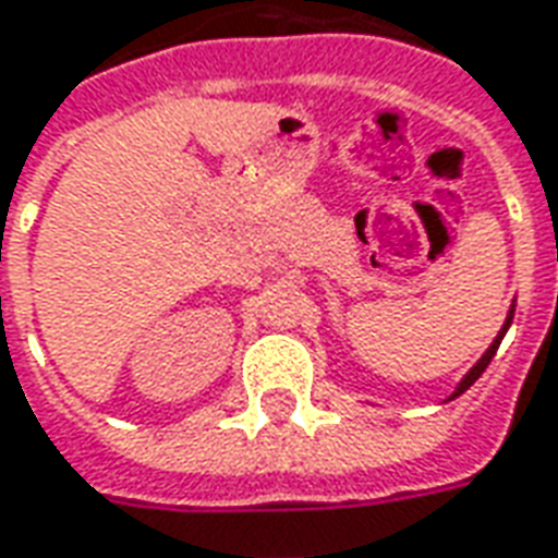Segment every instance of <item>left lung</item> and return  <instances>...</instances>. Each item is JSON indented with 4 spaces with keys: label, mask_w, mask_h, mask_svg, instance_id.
Segmentation results:
<instances>
[{
    "label": "left lung",
    "mask_w": 558,
    "mask_h": 558,
    "mask_svg": "<svg viewBox=\"0 0 558 558\" xmlns=\"http://www.w3.org/2000/svg\"><path fill=\"white\" fill-rule=\"evenodd\" d=\"M510 319H513V307H510L508 319H505V326H501V332H498V338H496V341H493V344H489V350H486V353H483V356H481V362H477V365H474V368H471V372L465 374V377H462V384H459V387H456L453 399H456V396H462V392H465V389H469L471 384H474V380H477V377H481L483 372H486V365H489V362H493V356H496L498 344H501V338H505V332H508Z\"/></svg>",
    "instance_id": "8db88e82"
}]
</instances>
